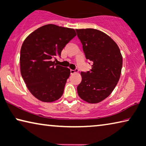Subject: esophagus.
I'll return each instance as SVG.
<instances>
[{"label":"esophagus","mask_w":146,"mask_h":146,"mask_svg":"<svg viewBox=\"0 0 146 146\" xmlns=\"http://www.w3.org/2000/svg\"><path fill=\"white\" fill-rule=\"evenodd\" d=\"M70 72H71V74H74V73L78 72V70H77V69H75V70H73V69H71Z\"/></svg>","instance_id":"obj_1"}]
</instances>
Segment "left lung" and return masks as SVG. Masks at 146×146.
Returning a JSON list of instances; mask_svg holds the SVG:
<instances>
[{"instance_id":"1","label":"left lung","mask_w":146,"mask_h":146,"mask_svg":"<svg viewBox=\"0 0 146 146\" xmlns=\"http://www.w3.org/2000/svg\"><path fill=\"white\" fill-rule=\"evenodd\" d=\"M86 59L93 64L81 72L78 95L89 103H98L112 93L119 81L123 58L118 46L107 34L94 29H76Z\"/></svg>"}]
</instances>
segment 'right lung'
<instances>
[{
	"instance_id": "1",
	"label": "right lung",
	"mask_w": 146,
	"mask_h": 146,
	"mask_svg": "<svg viewBox=\"0 0 146 146\" xmlns=\"http://www.w3.org/2000/svg\"><path fill=\"white\" fill-rule=\"evenodd\" d=\"M76 36L75 30L46 25L36 29L23 42L20 52L21 73L30 92L43 102L61 98L70 69L53 61Z\"/></svg>"
}]
</instances>
